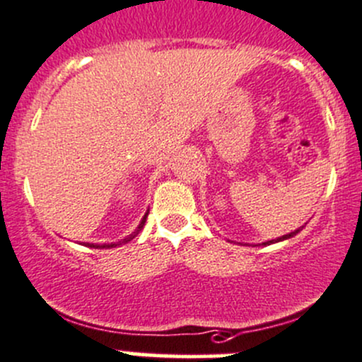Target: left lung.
Here are the masks:
<instances>
[{
  "label": "left lung",
  "instance_id": "1",
  "mask_svg": "<svg viewBox=\"0 0 362 362\" xmlns=\"http://www.w3.org/2000/svg\"><path fill=\"white\" fill-rule=\"evenodd\" d=\"M299 230H294V232H291V234H287V235H284V238H278V239H274V241H269V243H278V241H284V239H288V238H292V235H296L298 234ZM267 245V243H266Z\"/></svg>",
  "mask_w": 362,
  "mask_h": 362
}]
</instances>
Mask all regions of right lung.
I'll list each match as a JSON object with an SVG mask.
<instances>
[{
	"label": "right lung",
	"mask_w": 362,
	"mask_h": 362,
	"mask_svg": "<svg viewBox=\"0 0 362 362\" xmlns=\"http://www.w3.org/2000/svg\"><path fill=\"white\" fill-rule=\"evenodd\" d=\"M146 218H148V213L144 214V218H142V221H141V225H139V227H137V230H135L134 234H130V235H128V238H124L123 241H119V243H117V245H116V243H110V245H102V246H100V248H114V246H119V245H124V243L132 241V239H134L135 235H137L139 232H141V228L144 227V223H146ZM88 246H89V248H98V246H95V245H89V243H88Z\"/></svg>",
	"instance_id": "obj_1"
}]
</instances>
